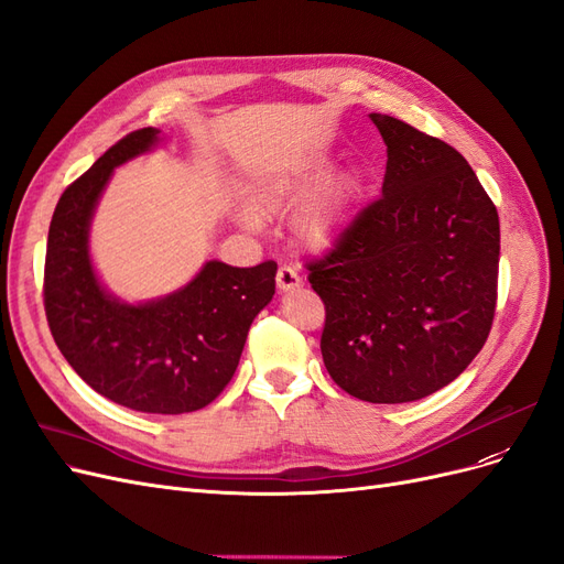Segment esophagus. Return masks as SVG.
I'll return each mask as SVG.
<instances>
[{"mask_svg": "<svg viewBox=\"0 0 564 564\" xmlns=\"http://www.w3.org/2000/svg\"><path fill=\"white\" fill-rule=\"evenodd\" d=\"M276 283H279V290H283V293H288V290H295V288L302 285V276L297 274L295 267L281 264L279 271H276Z\"/></svg>", "mask_w": 564, "mask_h": 564, "instance_id": "1", "label": "esophagus"}]
</instances>
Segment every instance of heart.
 <instances>
[{
    "instance_id": "b5f03b06",
    "label": "heart",
    "mask_w": 564,
    "mask_h": 564,
    "mask_svg": "<svg viewBox=\"0 0 564 564\" xmlns=\"http://www.w3.org/2000/svg\"><path fill=\"white\" fill-rule=\"evenodd\" d=\"M323 177H325L323 166H316V163L312 166V163H308V166H302L293 173L281 175L276 180H271V183L262 185L252 198H256V206L264 213H283L312 196V192L321 185ZM347 196H349L347 187L339 185L328 194L316 198V202L304 210L297 229L306 246L323 250L335 243L344 220H347V202H349ZM243 223L256 227L258 217L252 213H243Z\"/></svg>"
}]
</instances>
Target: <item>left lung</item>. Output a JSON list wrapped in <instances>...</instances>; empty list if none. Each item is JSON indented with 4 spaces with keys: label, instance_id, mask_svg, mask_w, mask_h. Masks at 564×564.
Listing matches in <instances>:
<instances>
[{
    "label": "left lung",
    "instance_id": "1",
    "mask_svg": "<svg viewBox=\"0 0 564 564\" xmlns=\"http://www.w3.org/2000/svg\"><path fill=\"white\" fill-rule=\"evenodd\" d=\"M387 144L381 196L306 262L325 304L321 354L368 403L420 401L457 379L492 328L499 215L447 142L370 115Z\"/></svg>",
    "mask_w": 564,
    "mask_h": 564
}]
</instances>
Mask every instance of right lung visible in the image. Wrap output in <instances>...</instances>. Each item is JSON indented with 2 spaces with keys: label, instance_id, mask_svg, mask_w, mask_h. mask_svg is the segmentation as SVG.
Here are the masks:
<instances>
[{
  "label": "right lung",
  "instance_id": "add662e5",
  "mask_svg": "<svg viewBox=\"0 0 564 564\" xmlns=\"http://www.w3.org/2000/svg\"><path fill=\"white\" fill-rule=\"evenodd\" d=\"M156 142L152 126L129 133L63 192L48 227L44 308L61 354L90 389L138 412L183 414L229 384L252 318L274 297L276 262L210 260L185 288L142 304L107 293L88 252L90 217L115 169Z\"/></svg>",
  "mask_w": 564,
  "mask_h": 564
}]
</instances>
